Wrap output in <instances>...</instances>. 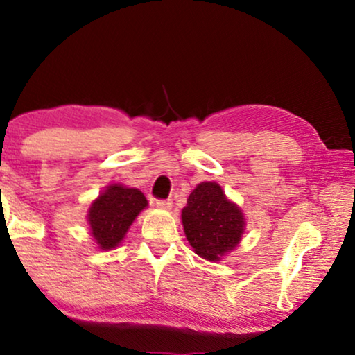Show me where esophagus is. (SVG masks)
<instances>
[{"label":"esophagus","instance_id":"1","mask_svg":"<svg viewBox=\"0 0 355 355\" xmlns=\"http://www.w3.org/2000/svg\"><path fill=\"white\" fill-rule=\"evenodd\" d=\"M156 207L161 209H171L172 208V200L171 199H159L156 200Z\"/></svg>","mask_w":355,"mask_h":355}]
</instances>
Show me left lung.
<instances>
[{"mask_svg":"<svg viewBox=\"0 0 355 355\" xmlns=\"http://www.w3.org/2000/svg\"><path fill=\"white\" fill-rule=\"evenodd\" d=\"M182 220L196 254L211 261L236 248L244 232L241 209L227 200L220 186L213 182L200 183L191 192Z\"/></svg>","mask_w":355,"mask_h":355,"instance_id":"obj_1","label":"left lung"}]
</instances>
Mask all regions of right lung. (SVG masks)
<instances>
[{"label":"right lung","mask_w":355,"mask_h":355,"mask_svg":"<svg viewBox=\"0 0 355 355\" xmlns=\"http://www.w3.org/2000/svg\"><path fill=\"white\" fill-rule=\"evenodd\" d=\"M147 199L139 189L112 184L92 203L89 224L92 236L101 249H112L122 241L125 233L144 208Z\"/></svg>","instance_id":"right-lung-1"}]
</instances>
